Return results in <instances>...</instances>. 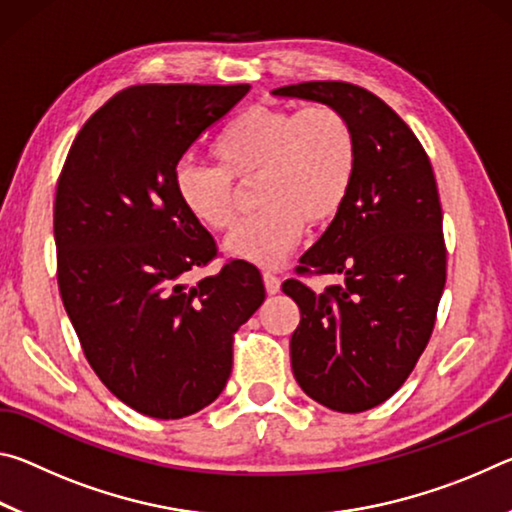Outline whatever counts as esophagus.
<instances>
[{"mask_svg":"<svg viewBox=\"0 0 512 512\" xmlns=\"http://www.w3.org/2000/svg\"><path fill=\"white\" fill-rule=\"evenodd\" d=\"M264 287H266L268 296H275V293H280V289H282L280 277L273 275V273H264Z\"/></svg>","mask_w":512,"mask_h":512,"instance_id":"34e87169","label":"esophagus"}]
</instances>
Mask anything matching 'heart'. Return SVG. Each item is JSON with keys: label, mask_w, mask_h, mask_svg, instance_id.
<instances>
[{"label": "heart", "mask_w": 512, "mask_h": 512, "mask_svg": "<svg viewBox=\"0 0 512 512\" xmlns=\"http://www.w3.org/2000/svg\"><path fill=\"white\" fill-rule=\"evenodd\" d=\"M219 167L183 162L173 192L196 223L228 230L237 214V183L259 178L257 214L241 221L223 250L255 266H277L305 232L325 225L350 198L359 169V142L339 108L255 106L232 119L216 137Z\"/></svg>", "instance_id": "b5f03b06"}]
</instances>
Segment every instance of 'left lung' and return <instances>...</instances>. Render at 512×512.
<instances>
[{
  "label": "left lung",
  "mask_w": 512,
  "mask_h": 512,
  "mask_svg": "<svg viewBox=\"0 0 512 512\" xmlns=\"http://www.w3.org/2000/svg\"><path fill=\"white\" fill-rule=\"evenodd\" d=\"M271 94L339 108L357 133L348 203L298 266L343 284L316 293L287 280L282 291L300 307L291 368L302 391L332 411H368L411 375L436 323L447 266L436 178L411 128L359 85L311 81Z\"/></svg>",
  "instance_id": "1"
}]
</instances>
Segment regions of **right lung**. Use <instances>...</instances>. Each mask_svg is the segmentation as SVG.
<instances>
[{
    "mask_svg": "<svg viewBox=\"0 0 512 512\" xmlns=\"http://www.w3.org/2000/svg\"><path fill=\"white\" fill-rule=\"evenodd\" d=\"M250 85H133L85 121L54 205L58 287L85 357L137 413L178 420L221 395L232 334L266 298L262 275L232 259L189 287L216 255L180 205L173 173Z\"/></svg>",
    "mask_w": 512,
    "mask_h": 512,
    "instance_id": "add662e5",
    "label": "right lung"
}]
</instances>
